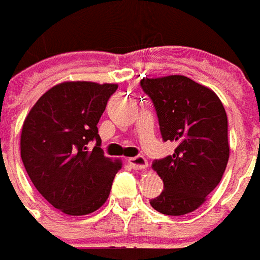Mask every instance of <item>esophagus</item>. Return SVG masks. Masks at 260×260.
<instances>
[{"instance_id": "esophagus-1", "label": "esophagus", "mask_w": 260, "mask_h": 260, "mask_svg": "<svg viewBox=\"0 0 260 260\" xmlns=\"http://www.w3.org/2000/svg\"><path fill=\"white\" fill-rule=\"evenodd\" d=\"M128 164H129L132 168L138 171V169L147 168L149 162H147V159H146V157H143V155H136V157L128 158Z\"/></svg>"}]
</instances>
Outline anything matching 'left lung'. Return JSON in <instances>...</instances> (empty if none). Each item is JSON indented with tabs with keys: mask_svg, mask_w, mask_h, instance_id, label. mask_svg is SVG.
<instances>
[{
	"mask_svg": "<svg viewBox=\"0 0 260 260\" xmlns=\"http://www.w3.org/2000/svg\"><path fill=\"white\" fill-rule=\"evenodd\" d=\"M140 86L153 102L162 140L178 145L174 154L151 164L164 190L150 205L171 216L193 212L218 186L228 165L224 107L215 92L184 76L143 78Z\"/></svg>",
	"mask_w": 260,
	"mask_h": 260,
	"instance_id": "left-lung-1",
	"label": "left lung"
}]
</instances>
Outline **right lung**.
<instances>
[{
  "instance_id": "1",
  "label": "right lung",
  "mask_w": 260,
  "mask_h": 260,
  "mask_svg": "<svg viewBox=\"0 0 260 260\" xmlns=\"http://www.w3.org/2000/svg\"><path fill=\"white\" fill-rule=\"evenodd\" d=\"M117 88L63 82L45 92L24 120L23 165L42 197L67 215L101 208L121 169L118 161L105 157L98 134V122Z\"/></svg>"
}]
</instances>
